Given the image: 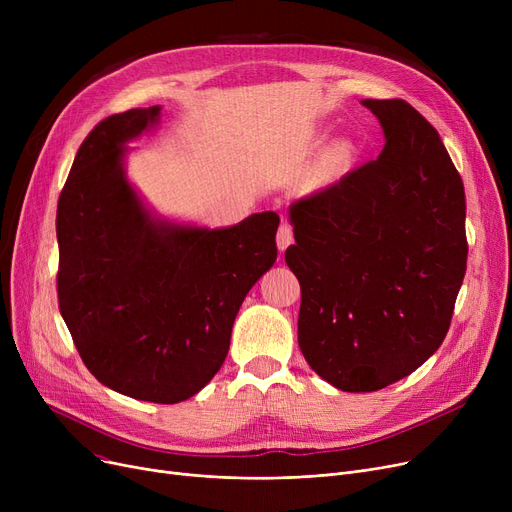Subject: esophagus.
Instances as JSON below:
<instances>
[{
  "mask_svg": "<svg viewBox=\"0 0 512 512\" xmlns=\"http://www.w3.org/2000/svg\"><path fill=\"white\" fill-rule=\"evenodd\" d=\"M276 242H278V249L280 251H286L292 242H294V232H292V226L290 224H282L278 234H276Z\"/></svg>",
  "mask_w": 512,
  "mask_h": 512,
  "instance_id": "1",
  "label": "esophagus"
}]
</instances>
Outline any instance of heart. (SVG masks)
<instances>
[{
	"label": "heart",
	"mask_w": 512,
	"mask_h": 512,
	"mask_svg": "<svg viewBox=\"0 0 512 512\" xmlns=\"http://www.w3.org/2000/svg\"><path fill=\"white\" fill-rule=\"evenodd\" d=\"M353 155H355V145L351 141H338L330 145L324 155V172L332 174V172L344 170L348 164H351Z\"/></svg>",
	"instance_id": "obj_1"
}]
</instances>
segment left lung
I'll return each instance as SVG.
<instances>
[{
    "mask_svg": "<svg viewBox=\"0 0 512 512\" xmlns=\"http://www.w3.org/2000/svg\"><path fill=\"white\" fill-rule=\"evenodd\" d=\"M378 159L294 201L286 263L301 284L299 346L344 392H375L432 357L467 270L465 186L438 130L402 99H363Z\"/></svg>",
    "mask_w": 512,
    "mask_h": 512,
    "instance_id": "8db88e82",
    "label": "left lung"
}]
</instances>
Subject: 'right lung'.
Segmentation results:
<instances>
[{
    "label": "right lung",
    "instance_id": "add662e5",
    "mask_svg": "<svg viewBox=\"0 0 512 512\" xmlns=\"http://www.w3.org/2000/svg\"><path fill=\"white\" fill-rule=\"evenodd\" d=\"M159 110L114 114L80 145L58 201V303L103 386L174 405L220 371L242 301L278 257L280 218L209 230L151 215L126 180L124 143Z\"/></svg>",
    "mask_w": 512,
    "mask_h": 512
}]
</instances>
